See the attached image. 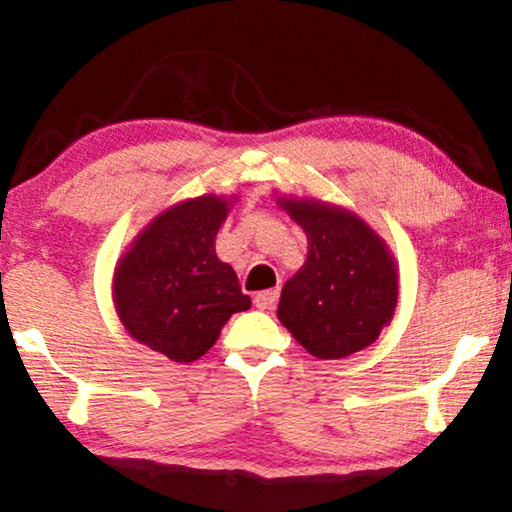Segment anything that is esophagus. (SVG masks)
<instances>
[{
	"label": "esophagus",
	"instance_id": "esophagus-1",
	"mask_svg": "<svg viewBox=\"0 0 512 512\" xmlns=\"http://www.w3.org/2000/svg\"><path fill=\"white\" fill-rule=\"evenodd\" d=\"M278 302V290H264V292H257L255 295V306L257 309L267 311V309H274Z\"/></svg>",
	"mask_w": 512,
	"mask_h": 512
}]
</instances>
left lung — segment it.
I'll list each match as a JSON object with an SVG mask.
<instances>
[{
  "label": "left lung",
  "instance_id": "8db88e82",
  "mask_svg": "<svg viewBox=\"0 0 512 512\" xmlns=\"http://www.w3.org/2000/svg\"><path fill=\"white\" fill-rule=\"evenodd\" d=\"M278 206L309 241L302 269L283 285L278 320L320 360L377 342L398 306V262L384 238L335 203L278 196Z\"/></svg>",
  "mask_w": 512,
  "mask_h": 512
}]
</instances>
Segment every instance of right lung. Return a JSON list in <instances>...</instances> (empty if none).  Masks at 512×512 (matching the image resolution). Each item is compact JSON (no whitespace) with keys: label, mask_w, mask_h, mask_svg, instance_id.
<instances>
[{"label":"right lung","mask_w":512,"mask_h":512,"mask_svg":"<svg viewBox=\"0 0 512 512\" xmlns=\"http://www.w3.org/2000/svg\"><path fill=\"white\" fill-rule=\"evenodd\" d=\"M238 196L203 194L156 215L119 257L112 299L135 342L175 363H194L217 342L231 313L248 311L236 271L215 236Z\"/></svg>","instance_id":"right-lung-1"}]
</instances>
